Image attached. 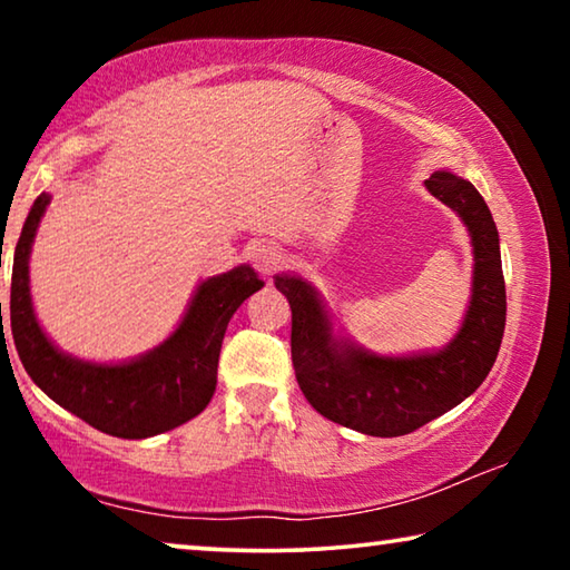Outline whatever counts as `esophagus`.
<instances>
[{"label": "esophagus", "mask_w": 570, "mask_h": 570, "mask_svg": "<svg viewBox=\"0 0 570 570\" xmlns=\"http://www.w3.org/2000/svg\"><path fill=\"white\" fill-rule=\"evenodd\" d=\"M248 262L254 264L258 274L272 276V274L278 272V266H282L284 256H282V250H278V246L268 244V240H258V244L248 248Z\"/></svg>", "instance_id": "34e87169"}]
</instances>
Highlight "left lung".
Here are the masks:
<instances>
[{"mask_svg": "<svg viewBox=\"0 0 570 570\" xmlns=\"http://www.w3.org/2000/svg\"><path fill=\"white\" fill-rule=\"evenodd\" d=\"M424 186L462 218L475 256L465 322L445 350L380 356L336 340L312 284L288 274L274 278L292 306V362L304 397L326 420L372 438L410 435L470 397L493 370L505 332L500 238L488 204L450 170H435Z\"/></svg>", "mask_w": 570, "mask_h": 570, "instance_id": "1", "label": "left lung"}]
</instances>
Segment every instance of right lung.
Returning a JSON list of instances; mask_svg holds the SVG:
<instances>
[{
    "instance_id": "obj_1",
    "label": "right lung",
    "mask_w": 570,
    "mask_h": 570,
    "mask_svg": "<svg viewBox=\"0 0 570 570\" xmlns=\"http://www.w3.org/2000/svg\"><path fill=\"white\" fill-rule=\"evenodd\" d=\"M47 204V193L37 196L24 220L14 246L9 296L14 346L32 382L95 430L125 440L160 435L204 412L216 392L226 326L236 308L264 286L262 278L246 264L208 278L198 286L178 330L138 360L122 364L75 360L47 340L30 296V250Z\"/></svg>"
}]
</instances>
